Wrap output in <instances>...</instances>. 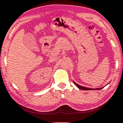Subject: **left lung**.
<instances>
[{
	"label": "left lung",
	"instance_id": "1",
	"mask_svg": "<svg viewBox=\"0 0 123 123\" xmlns=\"http://www.w3.org/2000/svg\"><path fill=\"white\" fill-rule=\"evenodd\" d=\"M73 83L75 84V85L77 86V87H78L80 89V90H101V89L103 88V87H101V88H87V87H83V86H81L78 85V84L75 83L74 81H73Z\"/></svg>",
	"mask_w": 123,
	"mask_h": 123
}]
</instances>
